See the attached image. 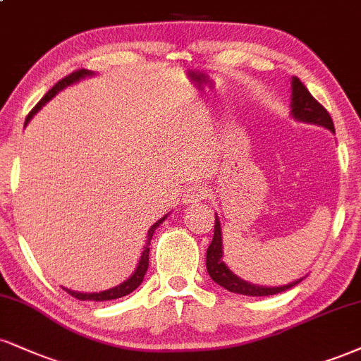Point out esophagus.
<instances>
[{
    "instance_id": "obj_1",
    "label": "esophagus",
    "mask_w": 361,
    "mask_h": 361,
    "mask_svg": "<svg viewBox=\"0 0 361 361\" xmlns=\"http://www.w3.org/2000/svg\"><path fill=\"white\" fill-rule=\"evenodd\" d=\"M207 186L202 185V183H195V185H190L188 188H186V192L183 195V203L185 205H190V203H197L200 200H203L207 197Z\"/></svg>"
}]
</instances>
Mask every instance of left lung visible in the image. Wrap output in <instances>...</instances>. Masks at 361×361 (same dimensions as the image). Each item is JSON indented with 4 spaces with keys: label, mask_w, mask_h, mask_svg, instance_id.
Returning a JSON list of instances; mask_svg holds the SVG:
<instances>
[{
    "label": "left lung",
    "mask_w": 361,
    "mask_h": 361,
    "mask_svg": "<svg viewBox=\"0 0 361 361\" xmlns=\"http://www.w3.org/2000/svg\"><path fill=\"white\" fill-rule=\"evenodd\" d=\"M290 116L299 123L316 124L321 128H326L334 133L333 119L329 112L324 109L321 104L316 101L306 89L305 84L293 77L290 79ZM207 271L216 284L222 286L230 293L244 294V296H274V294L284 293L294 286L299 284L305 277L296 279L286 286H257L250 284L244 279H240L237 274L230 271L227 264L224 262V244H222V225H220L219 216L215 214V232L212 244L207 249Z\"/></svg>",
    "instance_id": "1"
}]
</instances>
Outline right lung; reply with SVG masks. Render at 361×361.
I'll return each instance as SVG.
<instances>
[{
	"label": "right lung",
	"instance_id": "obj_1",
	"mask_svg": "<svg viewBox=\"0 0 361 361\" xmlns=\"http://www.w3.org/2000/svg\"><path fill=\"white\" fill-rule=\"evenodd\" d=\"M92 75H94V72L82 68V71L73 72V73H71V75L65 77V79H62L60 82H56V84L49 90V92L45 94V97H43L42 101L33 107L32 112H30V114H28L27 123H25V124H28L30 119H32V117L37 114V112L40 111L47 102L51 101V99H54L55 95L60 92V90H63L65 87H68V85H72V84H77V82L82 80V79H85V77H92ZM168 215L161 216V219H159L158 222L151 225L149 232H147V235H146V245H145V249H142L141 259H139L136 271L133 272L129 279H126L124 282H121V284H117V286H114V288H111V289L99 290V293H79V290H71V289H67V288H63V289L67 290V293L71 294V296L80 299V301H111V299H117V298H123V296H128V294H131L134 289L141 286V282H142V279H145V274H146V271H147V266H149V244H151V238H153L154 230L159 227V224H163L164 220H166Z\"/></svg>",
	"mask_w": 361,
	"mask_h": 361
}]
</instances>
